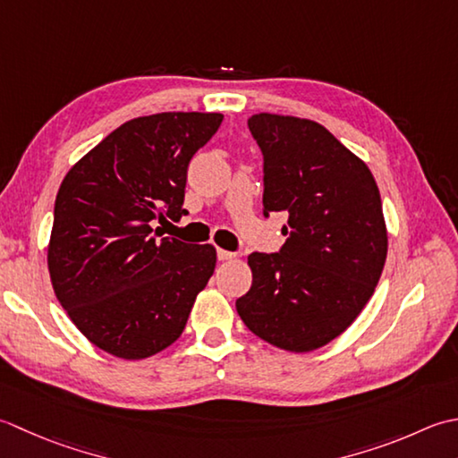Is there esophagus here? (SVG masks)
Listing matches in <instances>:
<instances>
[{
  "label": "esophagus",
  "instance_id": "1",
  "mask_svg": "<svg viewBox=\"0 0 458 458\" xmlns=\"http://www.w3.org/2000/svg\"><path fill=\"white\" fill-rule=\"evenodd\" d=\"M237 255L235 253H229V250L225 249H217V259L219 260H233Z\"/></svg>",
  "mask_w": 458,
  "mask_h": 458
}]
</instances>
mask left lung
<instances>
[{"label": "left lung", "mask_w": 458, "mask_h": 458, "mask_svg": "<svg viewBox=\"0 0 458 458\" xmlns=\"http://www.w3.org/2000/svg\"><path fill=\"white\" fill-rule=\"evenodd\" d=\"M249 130L265 160V216H288L281 253H250L237 298L247 328L286 352L318 350L358 318L379 283L387 227L366 162L322 124L260 112Z\"/></svg>", "instance_id": "8db88e82"}]
</instances>
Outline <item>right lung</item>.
<instances>
[{"label": "right lung", "instance_id": "obj_1", "mask_svg": "<svg viewBox=\"0 0 458 458\" xmlns=\"http://www.w3.org/2000/svg\"><path fill=\"white\" fill-rule=\"evenodd\" d=\"M221 120L132 118L64 175L47 247L51 284L81 334L112 356L144 360L172 346L216 270V247L160 239L152 223L188 213V165Z\"/></svg>", "mask_w": 458, "mask_h": 458}]
</instances>
